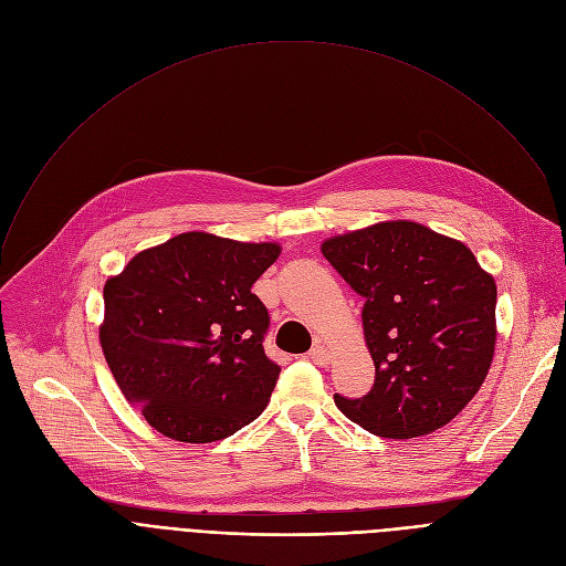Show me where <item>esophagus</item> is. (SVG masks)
<instances>
[{"label": "esophagus", "mask_w": 566, "mask_h": 566, "mask_svg": "<svg viewBox=\"0 0 566 566\" xmlns=\"http://www.w3.org/2000/svg\"><path fill=\"white\" fill-rule=\"evenodd\" d=\"M307 360H312L314 365H328L331 353L325 350L323 346H314V348H310V353H307Z\"/></svg>", "instance_id": "esophagus-1"}]
</instances>
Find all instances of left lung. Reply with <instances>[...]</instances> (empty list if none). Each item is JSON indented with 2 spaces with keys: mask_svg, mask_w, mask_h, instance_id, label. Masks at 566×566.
<instances>
[{
  "mask_svg": "<svg viewBox=\"0 0 566 566\" xmlns=\"http://www.w3.org/2000/svg\"><path fill=\"white\" fill-rule=\"evenodd\" d=\"M365 298L376 378L360 399L335 395L350 422L380 438H418L478 395L495 350V282L459 241L418 222H380L321 245Z\"/></svg>",
  "mask_w": 566,
  "mask_h": 566,
  "instance_id": "obj_1",
  "label": "left lung"
}]
</instances>
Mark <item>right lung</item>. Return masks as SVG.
<instances>
[{
  "label": "right lung",
  "instance_id": "obj_1",
  "mask_svg": "<svg viewBox=\"0 0 566 566\" xmlns=\"http://www.w3.org/2000/svg\"><path fill=\"white\" fill-rule=\"evenodd\" d=\"M277 256L275 243L190 231L107 280L105 360L156 431L213 442L263 412L282 369L263 350L271 316L252 284Z\"/></svg>",
  "mask_w": 566,
  "mask_h": 566
}]
</instances>
